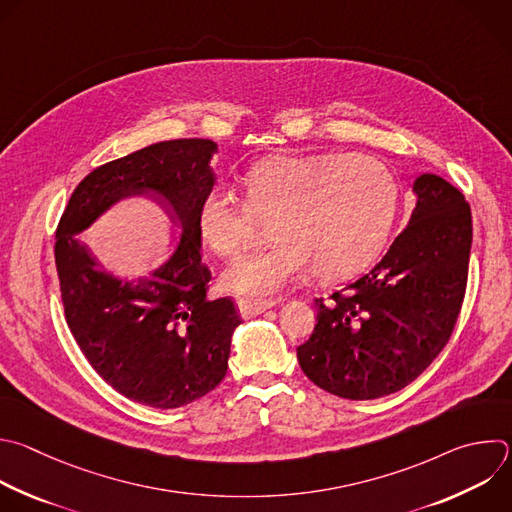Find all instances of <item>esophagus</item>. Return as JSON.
<instances>
[{
    "label": "esophagus",
    "mask_w": 512,
    "mask_h": 512,
    "mask_svg": "<svg viewBox=\"0 0 512 512\" xmlns=\"http://www.w3.org/2000/svg\"><path fill=\"white\" fill-rule=\"evenodd\" d=\"M275 305H277V301H273V299H237V309H239L241 317H245V319L255 317Z\"/></svg>",
    "instance_id": "obj_1"
}]
</instances>
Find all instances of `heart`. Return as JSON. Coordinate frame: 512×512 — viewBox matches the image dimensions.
Returning a JSON list of instances; mask_svg holds the SVG:
<instances>
[{"mask_svg":"<svg viewBox=\"0 0 512 512\" xmlns=\"http://www.w3.org/2000/svg\"><path fill=\"white\" fill-rule=\"evenodd\" d=\"M243 187L247 205L215 187L197 209L203 245L223 259L251 245V213L269 219L271 243L221 275L227 291L243 295L277 293L307 267L321 281L362 271L382 249L398 211L396 177L366 154L267 158L247 170Z\"/></svg>","mask_w":512,"mask_h":512,"instance_id":"b5f03b06","label":"heart"}]
</instances>
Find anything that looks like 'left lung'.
I'll return each instance as SVG.
<instances>
[{
	"mask_svg": "<svg viewBox=\"0 0 512 512\" xmlns=\"http://www.w3.org/2000/svg\"><path fill=\"white\" fill-rule=\"evenodd\" d=\"M406 229L382 261L321 303L297 348L303 374L348 400H376L414 382L440 354L464 299L472 217L464 195L420 175Z\"/></svg>",
	"mask_w": 512,
	"mask_h": 512,
	"instance_id": "left-lung-1",
	"label": "left lung"
}]
</instances>
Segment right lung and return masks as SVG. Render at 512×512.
Returning <instances> with one entry per match:
<instances>
[{
    "label": "right lung",
    "mask_w": 512,
    "mask_h": 512,
    "mask_svg": "<svg viewBox=\"0 0 512 512\" xmlns=\"http://www.w3.org/2000/svg\"><path fill=\"white\" fill-rule=\"evenodd\" d=\"M209 138L162 140L106 162L76 187L56 231V267L70 331L100 378L138 404L170 410L215 390L227 374L239 313L209 299L197 209L215 187ZM148 196L174 215L171 255L140 278L103 269L77 237L120 200Z\"/></svg>",
    "instance_id": "obj_1"
}]
</instances>
